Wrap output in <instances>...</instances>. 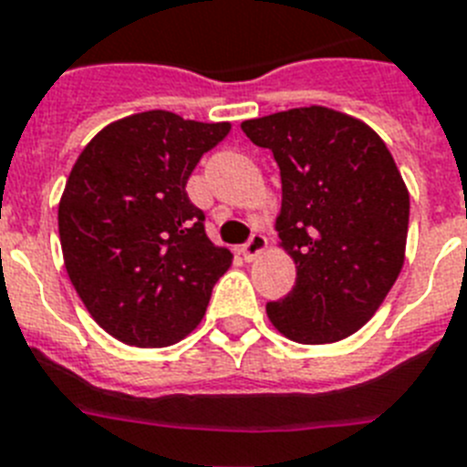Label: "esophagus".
<instances>
[{
	"instance_id": "obj_1",
	"label": "esophagus",
	"mask_w": 467,
	"mask_h": 467,
	"mask_svg": "<svg viewBox=\"0 0 467 467\" xmlns=\"http://www.w3.org/2000/svg\"><path fill=\"white\" fill-rule=\"evenodd\" d=\"M265 250H267V238L262 236V234H253V236H250V241L245 243V245H241V255L245 257L248 262H253V260H257V257H260Z\"/></svg>"
}]
</instances>
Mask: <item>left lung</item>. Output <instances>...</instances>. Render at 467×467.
Segmentation results:
<instances>
[{
	"label": "left lung",
	"instance_id": "obj_1",
	"mask_svg": "<svg viewBox=\"0 0 467 467\" xmlns=\"http://www.w3.org/2000/svg\"><path fill=\"white\" fill-rule=\"evenodd\" d=\"M243 133L272 150L281 171V248L296 286L267 317L298 344L356 334L384 303L406 260L410 195L368 123L329 107L248 119Z\"/></svg>",
	"mask_w": 467,
	"mask_h": 467
}]
</instances>
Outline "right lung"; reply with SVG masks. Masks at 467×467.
Here are the masks:
<instances>
[{
	"label": "right lung",
	"instance_id": "add662e5",
	"mask_svg": "<svg viewBox=\"0 0 467 467\" xmlns=\"http://www.w3.org/2000/svg\"><path fill=\"white\" fill-rule=\"evenodd\" d=\"M231 130L152 109L109 123L80 152L59 200L64 267L107 334L138 348L186 338L231 253L207 238L186 183Z\"/></svg>",
	"mask_w": 467,
	"mask_h": 467
}]
</instances>
